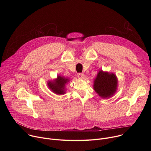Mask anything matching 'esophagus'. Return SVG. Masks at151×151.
Returning a JSON list of instances; mask_svg holds the SVG:
<instances>
[{
    "label": "esophagus",
    "mask_w": 151,
    "mask_h": 151,
    "mask_svg": "<svg viewBox=\"0 0 151 151\" xmlns=\"http://www.w3.org/2000/svg\"><path fill=\"white\" fill-rule=\"evenodd\" d=\"M77 75H78V77L79 78H81V79H83V78L84 75H83V73H78Z\"/></svg>",
    "instance_id": "34e87169"
}]
</instances>
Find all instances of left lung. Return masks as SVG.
<instances>
[{
	"instance_id": "obj_1",
	"label": "left lung",
	"mask_w": 151,
	"mask_h": 151,
	"mask_svg": "<svg viewBox=\"0 0 151 151\" xmlns=\"http://www.w3.org/2000/svg\"><path fill=\"white\" fill-rule=\"evenodd\" d=\"M118 78L112 72L99 70L94 80L93 88L95 92L103 99L112 97L118 90Z\"/></svg>"
}]
</instances>
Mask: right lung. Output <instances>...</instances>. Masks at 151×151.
I'll return each instance as SVG.
<instances>
[{
    "label": "right lung",
    "mask_w": 151,
    "mask_h": 151,
    "mask_svg": "<svg viewBox=\"0 0 151 151\" xmlns=\"http://www.w3.org/2000/svg\"><path fill=\"white\" fill-rule=\"evenodd\" d=\"M70 78L63 76L57 75V78L48 81L47 85L50 90L57 95H63L66 94V85L70 81Z\"/></svg>",
    "instance_id": "right-lung-1"
}]
</instances>
